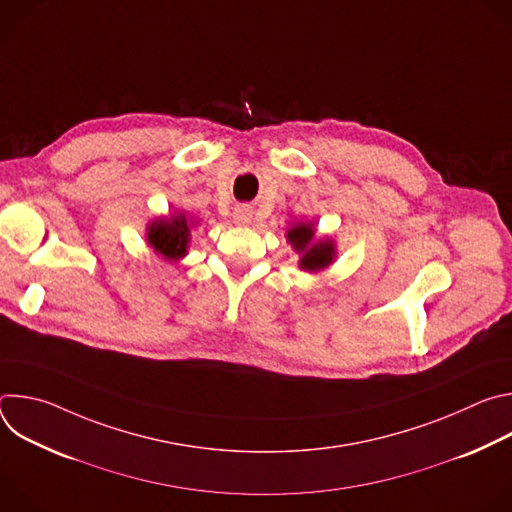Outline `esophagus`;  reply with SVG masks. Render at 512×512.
Masks as SVG:
<instances>
[{"label":"esophagus","mask_w":512,"mask_h":512,"mask_svg":"<svg viewBox=\"0 0 512 512\" xmlns=\"http://www.w3.org/2000/svg\"><path fill=\"white\" fill-rule=\"evenodd\" d=\"M233 218H235V223L239 227H247L251 223V218H253V210L249 206H239V208H235Z\"/></svg>","instance_id":"1"}]
</instances>
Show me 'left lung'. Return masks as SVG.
<instances>
[{
	"label": "left lung",
	"mask_w": 512,
	"mask_h": 512,
	"mask_svg": "<svg viewBox=\"0 0 512 512\" xmlns=\"http://www.w3.org/2000/svg\"><path fill=\"white\" fill-rule=\"evenodd\" d=\"M285 239L298 255V267L308 273H318L330 267L336 257L338 249L332 237H316V225L310 221L291 223L285 231Z\"/></svg>",
	"instance_id": "left-lung-1"
}]
</instances>
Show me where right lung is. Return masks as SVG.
Returning <instances> with one entry per match:
<instances>
[{
	"instance_id": "obj_1",
	"label": "right lung",
	"mask_w": 512,
	"mask_h": 512,
	"mask_svg": "<svg viewBox=\"0 0 512 512\" xmlns=\"http://www.w3.org/2000/svg\"><path fill=\"white\" fill-rule=\"evenodd\" d=\"M198 225V218L188 216L184 210H172L164 216H156L145 225V243L170 263H178L188 255L192 229Z\"/></svg>"
}]
</instances>
